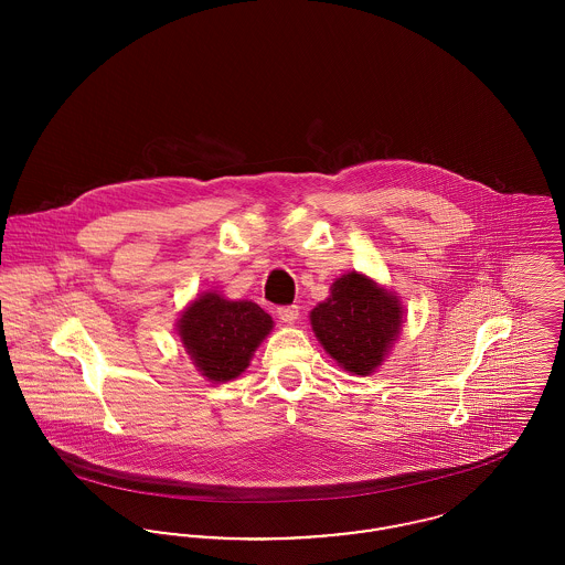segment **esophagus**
Segmentation results:
<instances>
[{
  "label": "esophagus",
  "instance_id": "obj_1",
  "mask_svg": "<svg viewBox=\"0 0 565 565\" xmlns=\"http://www.w3.org/2000/svg\"><path fill=\"white\" fill-rule=\"evenodd\" d=\"M277 318L286 324H295L299 318V307L297 305H286V307H277Z\"/></svg>",
  "mask_w": 565,
  "mask_h": 565
}]
</instances>
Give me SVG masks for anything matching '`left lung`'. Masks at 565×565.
<instances>
[{"instance_id":"1","label":"left lung","mask_w":565,"mask_h":565,"mask_svg":"<svg viewBox=\"0 0 565 565\" xmlns=\"http://www.w3.org/2000/svg\"><path fill=\"white\" fill-rule=\"evenodd\" d=\"M322 348L350 374L367 376L395 344L404 309L399 299L367 275L350 270L331 286L329 299L309 313Z\"/></svg>"}]
</instances>
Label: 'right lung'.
I'll return each instance as SVG.
<instances>
[{"label":"right lung","instance_id":"right-lung-1","mask_svg":"<svg viewBox=\"0 0 565 565\" xmlns=\"http://www.w3.org/2000/svg\"><path fill=\"white\" fill-rule=\"evenodd\" d=\"M178 335L193 365L211 383L241 376L273 329V318L252 301H230L218 292H204L184 307Z\"/></svg>","mask_w":565,"mask_h":565}]
</instances>
